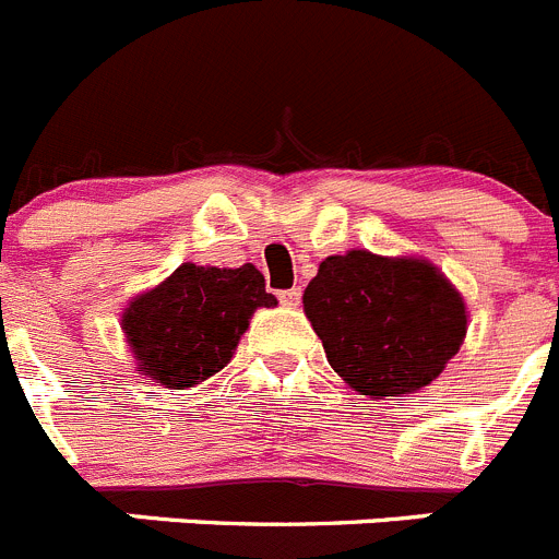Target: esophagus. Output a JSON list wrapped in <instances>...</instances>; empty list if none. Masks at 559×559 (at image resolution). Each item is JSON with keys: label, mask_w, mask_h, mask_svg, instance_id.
I'll use <instances>...</instances> for the list:
<instances>
[{"label": "esophagus", "mask_w": 559, "mask_h": 559, "mask_svg": "<svg viewBox=\"0 0 559 559\" xmlns=\"http://www.w3.org/2000/svg\"><path fill=\"white\" fill-rule=\"evenodd\" d=\"M300 295H304V292H300V286H292V289L278 292V300L284 306H298L300 304Z\"/></svg>", "instance_id": "1"}]
</instances>
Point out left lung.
Returning a JSON list of instances; mask_svg holds the SVG:
<instances>
[{
    "mask_svg": "<svg viewBox=\"0 0 559 559\" xmlns=\"http://www.w3.org/2000/svg\"><path fill=\"white\" fill-rule=\"evenodd\" d=\"M329 365L361 395H406L431 384L460 350L465 304L420 259L367 250L329 255L304 292Z\"/></svg>",
    "mask_w": 559,
    "mask_h": 559,
    "instance_id": "1",
    "label": "left lung"
}]
</instances>
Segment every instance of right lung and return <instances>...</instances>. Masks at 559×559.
<instances>
[{"mask_svg":"<svg viewBox=\"0 0 559 559\" xmlns=\"http://www.w3.org/2000/svg\"><path fill=\"white\" fill-rule=\"evenodd\" d=\"M253 264L236 270L180 264L122 317L139 370L173 390L219 373L259 306H275Z\"/></svg>","mask_w":559,"mask_h":559,"instance_id":"1","label":"right lung"}]
</instances>
